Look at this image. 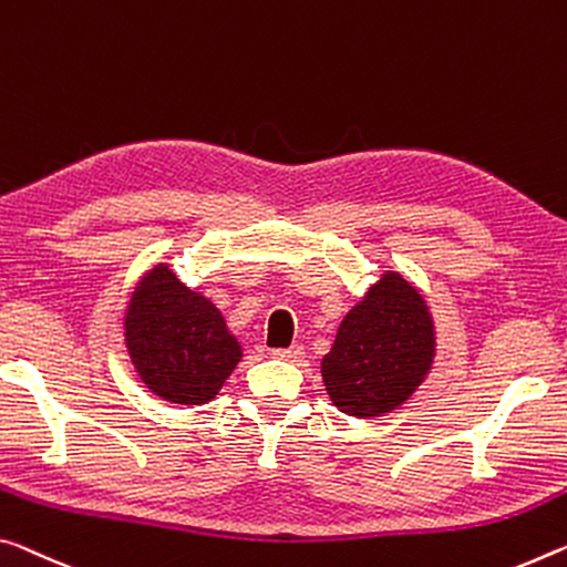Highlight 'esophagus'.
Listing matches in <instances>:
<instances>
[{"label":"esophagus","mask_w":567,"mask_h":567,"mask_svg":"<svg viewBox=\"0 0 567 567\" xmlns=\"http://www.w3.org/2000/svg\"><path fill=\"white\" fill-rule=\"evenodd\" d=\"M272 355L275 358H280V361H300V358L305 355V350H302V346H290V348H275L272 350Z\"/></svg>","instance_id":"34e87169"}]
</instances>
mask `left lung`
Returning <instances> with one entry per match:
<instances>
[{"label": "left lung", "instance_id": "8db88e82", "mask_svg": "<svg viewBox=\"0 0 567 567\" xmlns=\"http://www.w3.org/2000/svg\"><path fill=\"white\" fill-rule=\"evenodd\" d=\"M434 355V318L424 295L389 269L348 310L336 343L322 358L320 373L338 411L373 419L413 396L429 375Z\"/></svg>", "mask_w": 567, "mask_h": 567}]
</instances>
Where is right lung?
Segmentation results:
<instances>
[{
	"label": "right lung",
	"instance_id": "1",
	"mask_svg": "<svg viewBox=\"0 0 567 567\" xmlns=\"http://www.w3.org/2000/svg\"><path fill=\"white\" fill-rule=\"evenodd\" d=\"M125 348L151 393L178 406L217 399L241 361V346L217 305L188 290L168 265L141 277L123 318Z\"/></svg>",
	"mask_w": 567,
	"mask_h": 567
}]
</instances>
